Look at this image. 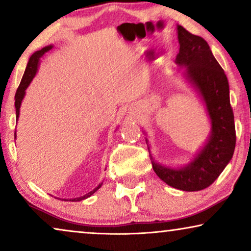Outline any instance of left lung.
Listing matches in <instances>:
<instances>
[{
	"label": "left lung",
	"mask_w": 251,
	"mask_h": 251,
	"mask_svg": "<svg viewBox=\"0 0 251 251\" xmlns=\"http://www.w3.org/2000/svg\"><path fill=\"white\" fill-rule=\"evenodd\" d=\"M177 33L179 52L176 64L185 67V77L201 96L210 119L211 131L204 146L187 166H161L153 160L152 154L151 160L153 170L164 183L177 190L195 192L210 186L231 161L236 139L234 114L229 102L227 77L207 41L179 25Z\"/></svg>",
	"instance_id": "1"
}]
</instances>
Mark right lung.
Segmentation results:
<instances>
[{
  "mask_svg": "<svg viewBox=\"0 0 251 251\" xmlns=\"http://www.w3.org/2000/svg\"><path fill=\"white\" fill-rule=\"evenodd\" d=\"M52 49V46H48L46 48H43V49H41L39 51H36V52H34L32 54V57L29 58L28 60V64H27V67L25 70V73H24V76L22 78V82H20L18 89H17V92H16V96H15V107H16V118L18 120L19 118V109H20V105H22V101L24 97H25V94H26V89L28 87L30 82L35 76L36 72H37V67H39L40 65V59L42 58V56L48 51ZM15 138H16V132H15ZM102 184V183H101ZM101 184H99L97 187L95 188V190H92L91 192H89L88 194L83 195V197H80V198H75V199H70V201H81V200H84V199H87L89 197H91L92 194L95 193L96 191L98 190L99 187L101 186ZM65 200V199H64Z\"/></svg>",
  "mask_w": 251,
  "mask_h": 251,
  "instance_id": "obj_1",
  "label": "right lung"
}]
</instances>
